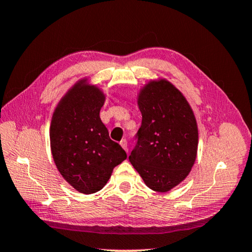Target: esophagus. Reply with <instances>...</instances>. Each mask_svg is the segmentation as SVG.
<instances>
[{
  "mask_svg": "<svg viewBox=\"0 0 252 252\" xmlns=\"http://www.w3.org/2000/svg\"><path fill=\"white\" fill-rule=\"evenodd\" d=\"M120 146L127 152V141H126V139H122V140H121V141H120Z\"/></svg>",
  "mask_w": 252,
  "mask_h": 252,
  "instance_id": "obj_1",
  "label": "esophagus"
}]
</instances>
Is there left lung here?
<instances>
[{
	"mask_svg": "<svg viewBox=\"0 0 252 252\" xmlns=\"http://www.w3.org/2000/svg\"><path fill=\"white\" fill-rule=\"evenodd\" d=\"M138 104L142 122L129 160L150 189L167 192L185 180L194 164L197 121L182 93L163 79L146 84Z\"/></svg>",
	"mask_w": 252,
	"mask_h": 252,
	"instance_id": "obj_1",
	"label": "left lung"
}]
</instances>
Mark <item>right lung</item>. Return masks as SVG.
I'll list each match as a JSON object with an SVG mask.
<instances>
[{
  "instance_id": "right-lung-1",
  "label": "right lung",
  "mask_w": 252,
  "mask_h": 252,
  "mask_svg": "<svg viewBox=\"0 0 252 252\" xmlns=\"http://www.w3.org/2000/svg\"><path fill=\"white\" fill-rule=\"evenodd\" d=\"M105 96L95 85L80 81L54 110L50 126L53 160L67 183L81 193L101 190L126 153L109 136L100 119Z\"/></svg>"
}]
</instances>
